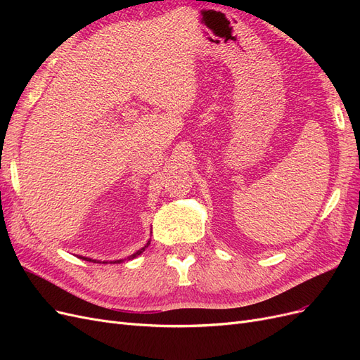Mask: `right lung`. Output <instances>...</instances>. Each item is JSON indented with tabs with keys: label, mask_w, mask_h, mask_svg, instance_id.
I'll list each match as a JSON object with an SVG mask.
<instances>
[{
	"label": "right lung",
	"mask_w": 360,
	"mask_h": 360,
	"mask_svg": "<svg viewBox=\"0 0 360 360\" xmlns=\"http://www.w3.org/2000/svg\"><path fill=\"white\" fill-rule=\"evenodd\" d=\"M150 245V240L147 242V245L144 246V248H141L139 250H136L135 254H132L130 257H127V259H132V258H135V257H138V255H141L146 250V248ZM79 258H82V259H85V261H91V263H102V261H97V259H93V258H86V257H79ZM123 261H126V258L124 259H115V261H110V263H123ZM105 263H108V261H103V264Z\"/></svg>",
	"instance_id": "right-lung-1"
}]
</instances>
